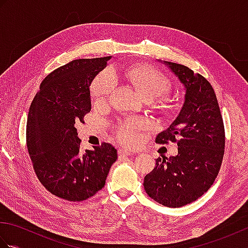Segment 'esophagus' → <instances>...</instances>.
<instances>
[{
  "instance_id": "esophagus-1",
  "label": "esophagus",
  "mask_w": 248,
  "mask_h": 248,
  "mask_svg": "<svg viewBox=\"0 0 248 248\" xmlns=\"http://www.w3.org/2000/svg\"><path fill=\"white\" fill-rule=\"evenodd\" d=\"M118 155H135V152L128 150V149L120 148V149H118Z\"/></svg>"
}]
</instances>
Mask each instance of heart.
I'll list each match as a JSON object with an SVG mask.
<instances>
[{
	"label": "heart",
	"instance_id": "obj_1",
	"mask_svg": "<svg viewBox=\"0 0 248 248\" xmlns=\"http://www.w3.org/2000/svg\"><path fill=\"white\" fill-rule=\"evenodd\" d=\"M124 75L145 100H152L159 96L156 105L162 113L170 114L175 109L173 100L166 94L170 91V80L159 69L140 64L125 68ZM115 85L116 82L112 71L105 69L100 72L91 85V94L93 101L98 104L107 102ZM144 125V121L140 119L125 120L117 127L119 140L125 145H135L140 140V131Z\"/></svg>",
	"mask_w": 248,
	"mask_h": 248
}]
</instances>
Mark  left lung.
Wrapping results in <instances>:
<instances>
[{"mask_svg": "<svg viewBox=\"0 0 248 248\" xmlns=\"http://www.w3.org/2000/svg\"><path fill=\"white\" fill-rule=\"evenodd\" d=\"M162 62L183 84L186 96L178 117L156 136L155 143H177L178 155L157 157L154 170L144 179V187L156 202L179 208L202 196L217 177L225 129L217 94L207 78L186 66Z\"/></svg>", "mask_w": 248, "mask_h": 248, "instance_id": "obj_1", "label": "left lung"}]
</instances>
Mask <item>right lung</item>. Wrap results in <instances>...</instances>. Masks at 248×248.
I'll use <instances>...</instances> for the list:
<instances>
[{"label": "right lung", "mask_w": 248, "mask_h": 248, "mask_svg": "<svg viewBox=\"0 0 248 248\" xmlns=\"http://www.w3.org/2000/svg\"><path fill=\"white\" fill-rule=\"evenodd\" d=\"M109 59L75 60L57 68L41 82L30 107L26 146L37 178L51 194L69 202L99 192L117 160L108 143L82 152L75 127L91 112L89 86Z\"/></svg>", "instance_id": "1"}]
</instances>
